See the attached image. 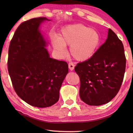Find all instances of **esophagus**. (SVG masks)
<instances>
[{
    "label": "esophagus",
    "instance_id": "1",
    "mask_svg": "<svg viewBox=\"0 0 133 133\" xmlns=\"http://www.w3.org/2000/svg\"><path fill=\"white\" fill-rule=\"evenodd\" d=\"M74 66H75V65H74L73 63H70L68 64V67H69V68H70V70L71 71H72L74 70Z\"/></svg>",
    "mask_w": 133,
    "mask_h": 133
}]
</instances>
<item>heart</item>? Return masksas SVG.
I'll return each mask as SVG.
<instances>
[{
    "label": "heart",
    "instance_id": "b5f03b06",
    "mask_svg": "<svg viewBox=\"0 0 133 133\" xmlns=\"http://www.w3.org/2000/svg\"><path fill=\"white\" fill-rule=\"evenodd\" d=\"M101 36L97 31L84 25H70L62 32L59 39L54 41L53 45L60 55L66 54L65 46L70 45L71 55L79 61H87L92 57L99 48Z\"/></svg>",
    "mask_w": 133,
    "mask_h": 133
}]
</instances>
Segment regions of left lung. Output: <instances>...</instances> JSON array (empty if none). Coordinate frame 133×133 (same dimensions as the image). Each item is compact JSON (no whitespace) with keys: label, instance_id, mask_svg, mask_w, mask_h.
Here are the masks:
<instances>
[{"label":"left lung","instance_id":"obj_1","mask_svg":"<svg viewBox=\"0 0 133 133\" xmlns=\"http://www.w3.org/2000/svg\"><path fill=\"white\" fill-rule=\"evenodd\" d=\"M126 67L124 48L109 29L105 42L94 55L74 68L81 81L79 94L89 105L99 106L111 101L119 92Z\"/></svg>","mask_w":133,"mask_h":133}]
</instances>
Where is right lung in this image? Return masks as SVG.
Wrapping results in <instances>:
<instances>
[{"label": "right lung", "instance_id": "1", "mask_svg": "<svg viewBox=\"0 0 133 133\" xmlns=\"http://www.w3.org/2000/svg\"><path fill=\"white\" fill-rule=\"evenodd\" d=\"M46 17L33 18L18 26L10 42L8 70L16 94L32 106L45 108L59 101L68 72L66 62L50 57L39 31Z\"/></svg>", "mask_w": 133, "mask_h": 133}]
</instances>
